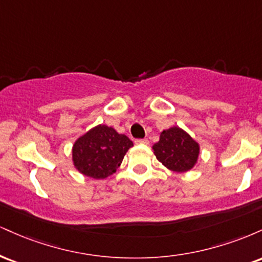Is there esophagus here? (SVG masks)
<instances>
[{
	"mask_svg": "<svg viewBox=\"0 0 262 262\" xmlns=\"http://www.w3.org/2000/svg\"><path fill=\"white\" fill-rule=\"evenodd\" d=\"M135 144H149L148 139H135Z\"/></svg>",
	"mask_w": 262,
	"mask_h": 262,
	"instance_id": "esophagus-1",
	"label": "esophagus"
}]
</instances>
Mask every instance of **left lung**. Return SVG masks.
Segmentation results:
<instances>
[{"label": "left lung", "mask_w": 262, "mask_h": 262, "mask_svg": "<svg viewBox=\"0 0 262 262\" xmlns=\"http://www.w3.org/2000/svg\"><path fill=\"white\" fill-rule=\"evenodd\" d=\"M159 161L167 169L183 172L196 164L200 146L181 128L173 127L160 134V140L152 146Z\"/></svg>", "instance_id": "obj_1"}]
</instances>
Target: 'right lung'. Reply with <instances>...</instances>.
<instances>
[{"instance_id": "obj_1", "label": "right lung", "mask_w": 262, "mask_h": 262, "mask_svg": "<svg viewBox=\"0 0 262 262\" xmlns=\"http://www.w3.org/2000/svg\"><path fill=\"white\" fill-rule=\"evenodd\" d=\"M130 146L133 141L127 135L118 134L107 125H97L75 141V167L85 176L106 179L116 172Z\"/></svg>"}]
</instances>
